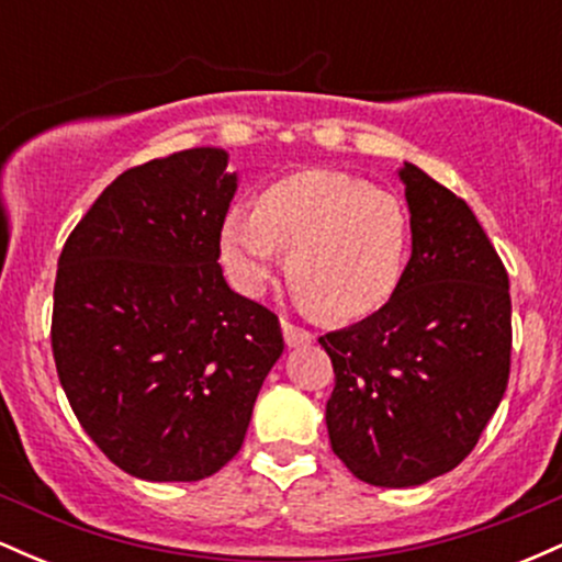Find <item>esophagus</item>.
<instances>
[{
    "instance_id": "obj_1",
    "label": "esophagus",
    "mask_w": 562,
    "mask_h": 562,
    "mask_svg": "<svg viewBox=\"0 0 562 562\" xmlns=\"http://www.w3.org/2000/svg\"><path fill=\"white\" fill-rule=\"evenodd\" d=\"M282 335H285V344H288L290 348L312 346V340H314L312 333L301 330V327H295L293 322H288V319H282Z\"/></svg>"
}]
</instances>
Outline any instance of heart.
<instances>
[{
  "mask_svg": "<svg viewBox=\"0 0 562 562\" xmlns=\"http://www.w3.org/2000/svg\"><path fill=\"white\" fill-rule=\"evenodd\" d=\"M222 261L243 293L259 295L282 267L306 312L362 319L402 285L409 222L396 198L346 171L312 169L277 179L256 209H232L222 224Z\"/></svg>",
  "mask_w": 562,
  "mask_h": 562,
  "instance_id": "1",
  "label": "heart"
}]
</instances>
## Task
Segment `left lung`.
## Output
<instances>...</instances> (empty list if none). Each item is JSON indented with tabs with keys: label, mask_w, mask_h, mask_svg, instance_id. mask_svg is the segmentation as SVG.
Masks as SVG:
<instances>
[{
	"label": "left lung",
	"mask_w": 562,
	"mask_h": 562,
	"mask_svg": "<svg viewBox=\"0 0 562 562\" xmlns=\"http://www.w3.org/2000/svg\"><path fill=\"white\" fill-rule=\"evenodd\" d=\"M412 256L380 312L322 335L335 389L327 434L359 481L420 486L473 451L509 378V282L470 205L398 169Z\"/></svg>",
	"instance_id": "obj_1"
}]
</instances>
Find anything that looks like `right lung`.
Here are the masks:
<instances>
[{
  "label": "right lung",
  "mask_w": 562,
  "mask_h": 562,
  "mask_svg": "<svg viewBox=\"0 0 562 562\" xmlns=\"http://www.w3.org/2000/svg\"><path fill=\"white\" fill-rule=\"evenodd\" d=\"M222 147L128 169L70 232L53 353L81 428L142 481H200L243 447L280 322L235 293L218 237L237 192Z\"/></svg>",
  "instance_id": "obj_1"
}]
</instances>
